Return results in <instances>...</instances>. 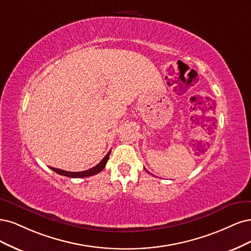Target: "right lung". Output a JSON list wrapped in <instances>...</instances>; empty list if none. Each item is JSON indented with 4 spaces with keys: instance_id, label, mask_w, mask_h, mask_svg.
I'll use <instances>...</instances> for the list:
<instances>
[{
    "instance_id": "1",
    "label": "right lung",
    "mask_w": 251,
    "mask_h": 251,
    "mask_svg": "<svg viewBox=\"0 0 251 251\" xmlns=\"http://www.w3.org/2000/svg\"><path fill=\"white\" fill-rule=\"evenodd\" d=\"M109 154H110V151L107 153L106 155L103 157V159L100 161L98 165L93 167L92 169H88V170H85V171H81V172H69V171H64V170L57 169V168H53V167H50V169L53 170V171L56 172L57 174L67 176V177H71V178H82V177L93 176L95 174L100 173L102 170L105 168V166H106L107 160L109 158Z\"/></svg>"
}]
</instances>
